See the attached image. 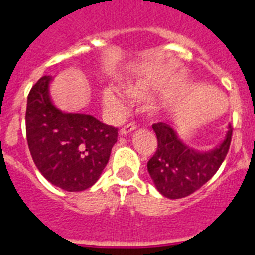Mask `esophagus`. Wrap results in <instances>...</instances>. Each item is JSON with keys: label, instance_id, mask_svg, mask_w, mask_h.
<instances>
[{"label": "esophagus", "instance_id": "1", "mask_svg": "<svg viewBox=\"0 0 255 255\" xmlns=\"http://www.w3.org/2000/svg\"><path fill=\"white\" fill-rule=\"evenodd\" d=\"M135 128H137V125H135L134 122H130V123H128V125H126L125 127H122V128H121V130H120V134H121V135H127L128 133L133 132V130H134Z\"/></svg>", "mask_w": 255, "mask_h": 255}]
</instances>
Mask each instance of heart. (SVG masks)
I'll use <instances>...</instances> for the list:
<instances>
[{"label":"heart","instance_id":"1","mask_svg":"<svg viewBox=\"0 0 255 255\" xmlns=\"http://www.w3.org/2000/svg\"><path fill=\"white\" fill-rule=\"evenodd\" d=\"M123 92L132 101H143L149 97V90L143 83H127L123 87ZM102 103L106 108L113 112H121L125 109L126 99L120 92L113 88H107L102 92Z\"/></svg>","mask_w":255,"mask_h":255}]
</instances>
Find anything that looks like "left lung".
Listing matches in <instances>:
<instances>
[{
    "label": "left lung",
    "mask_w": 255,
    "mask_h": 255,
    "mask_svg": "<svg viewBox=\"0 0 255 255\" xmlns=\"http://www.w3.org/2000/svg\"><path fill=\"white\" fill-rule=\"evenodd\" d=\"M157 135V151L147 163L156 189L168 199H181L210 180L227 157L232 142L229 125L224 141L214 149L199 152L178 138L172 127L163 122L152 126Z\"/></svg>",
    "instance_id": "1"
}]
</instances>
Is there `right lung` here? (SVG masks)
Returning <instances> with one entry per match:
<instances>
[{
    "instance_id": "add662e5",
    "label": "right lung",
    "mask_w": 255,
    "mask_h": 255,
    "mask_svg": "<svg viewBox=\"0 0 255 255\" xmlns=\"http://www.w3.org/2000/svg\"><path fill=\"white\" fill-rule=\"evenodd\" d=\"M46 75L31 88L26 107V137L37 170L69 192L98 181L118 137V129L84 113H68L50 98Z\"/></svg>"
}]
</instances>
